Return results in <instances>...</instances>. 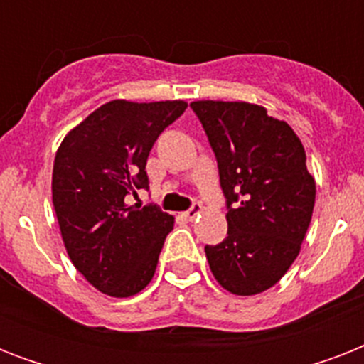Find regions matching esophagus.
I'll use <instances>...</instances> for the list:
<instances>
[{"mask_svg": "<svg viewBox=\"0 0 364 364\" xmlns=\"http://www.w3.org/2000/svg\"><path fill=\"white\" fill-rule=\"evenodd\" d=\"M198 215H200V205L198 204L193 205L191 210L183 211V213H181L183 219H187V221H194V219H196V217H198Z\"/></svg>", "mask_w": 364, "mask_h": 364, "instance_id": "obj_1", "label": "esophagus"}]
</instances>
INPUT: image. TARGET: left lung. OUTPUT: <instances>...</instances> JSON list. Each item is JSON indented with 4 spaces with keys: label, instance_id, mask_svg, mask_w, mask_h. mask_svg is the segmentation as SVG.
<instances>
[{
    "label": "left lung",
    "instance_id": "obj_1",
    "mask_svg": "<svg viewBox=\"0 0 364 364\" xmlns=\"http://www.w3.org/2000/svg\"><path fill=\"white\" fill-rule=\"evenodd\" d=\"M204 126L227 198V238L205 245L213 276L232 294L276 285L300 253L316 204V181L299 136L247 102L191 104Z\"/></svg>",
    "mask_w": 364,
    "mask_h": 364
}]
</instances>
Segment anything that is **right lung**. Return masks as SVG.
I'll use <instances>...</instances> for the list:
<instances>
[{
	"instance_id": "obj_1",
	"label": "right lung",
	"mask_w": 364,
	"mask_h": 364,
	"mask_svg": "<svg viewBox=\"0 0 364 364\" xmlns=\"http://www.w3.org/2000/svg\"><path fill=\"white\" fill-rule=\"evenodd\" d=\"M187 109L181 100H113L64 137L53 168V204L71 262L102 293L126 299L153 279L173 217L154 204L128 205L149 188L154 141Z\"/></svg>"
}]
</instances>
